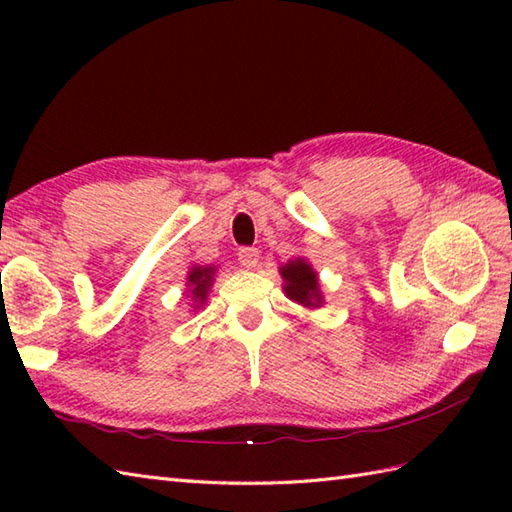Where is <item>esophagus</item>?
Listing matches in <instances>:
<instances>
[{"instance_id": "obj_1", "label": "esophagus", "mask_w": 512, "mask_h": 512, "mask_svg": "<svg viewBox=\"0 0 512 512\" xmlns=\"http://www.w3.org/2000/svg\"><path fill=\"white\" fill-rule=\"evenodd\" d=\"M237 259H239V264H242L244 268H255L259 264V250L253 248V246L239 248Z\"/></svg>"}]
</instances>
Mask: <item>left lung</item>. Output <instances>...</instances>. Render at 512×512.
Listing matches in <instances>:
<instances>
[{"label": "left lung", "instance_id": "8db88e82", "mask_svg": "<svg viewBox=\"0 0 512 512\" xmlns=\"http://www.w3.org/2000/svg\"><path fill=\"white\" fill-rule=\"evenodd\" d=\"M281 277L286 279L284 290L292 301H299L303 306H319L321 295L317 275H314V270L303 259H295V262L281 268Z\"/></svg>", "mask_w": 512, "mask_h": 512}]
</instances>
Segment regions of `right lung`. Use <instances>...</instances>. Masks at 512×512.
<instances>
[{"label": "right lung", "mask_w": 512, "mask_h": 512, "mask_svg": "<svg viewBox=\"0 0 512 512\" xmlns=\"http://www.w3.org/2000/svg\"><path fill=\"white\" fill-rule=\"evenodd\" d=\"M189 284L193 286V297L195 301H204L206 299V290L211 286V279H213V268H202V266H195L191 268L189 273Z\"/></svg>", "instance_id": "right-lung-1"}]
</instances>
